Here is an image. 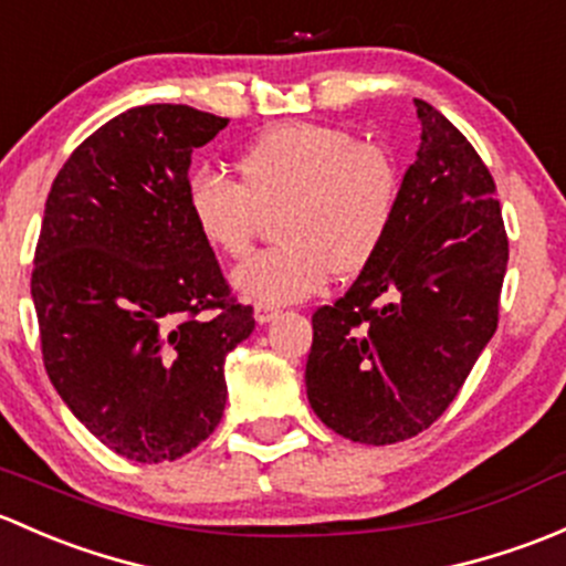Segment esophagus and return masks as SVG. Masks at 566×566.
<instances>
[{
	"mask_svg": "<svg viewBox=\"0 0 566 566\" xmlns=\"http://www.w3.org/2000/svg\"><path fill=\"white\" fill-rule=\"evenodd\" d=\"M277 307L275 305H264V302H259V305L253 307V316H255V322L259 324H270L272 318H277Z\"/></svg>",
	"mask_w": 566,
	"mask_h": 566,
	"instance_id": "esophagus-1",
	"label": "esophagus"
}]
</instances>
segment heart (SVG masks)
I'll use <instances>...</instances> for the list:
<instances>
[{
  "instance_id": "heart-1",
  "label": "heart",
  "mask_w": 566,
  "mask_h": 566,
  "mask_svg": "<svg viewBox=\"0 0 566 566\" xmlns=\"http://www.w3.org/2000/svg\"><path fill=\"white\" fill-rule=\"evenodd\" d=\"M240 182L198 171L185 185L193 231L214 253L240 259L259 231V209L277 207V242L242 261L231 283L242 296L285 305L337 275L373 264L392 234L400 171L376 144L322 122L266 127L237 155Z\"/></svg>"
}]
</instances>
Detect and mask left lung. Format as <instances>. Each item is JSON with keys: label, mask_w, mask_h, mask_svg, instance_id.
Returning <instances> with one entry per match:
<instances>
[{"label": "left lung", "mask_w": 566, "mask_h": 566, "mask_svg": "<svg viewBox=\"0 0 566 566\" xmlns=\"http://www.w3.org/2000/svg\"><path fill=\"white\" fill-rule=\"evenodd\" d=\"M413 106L422 133L392 234L335 305L313 313L307 400L357 444L406 441L447 411L496 332L510 259L485 163L444 114Z\"/></svg>", "instance_id": "left-lung-1"}]
</instances>
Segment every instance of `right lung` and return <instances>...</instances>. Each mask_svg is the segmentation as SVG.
<instances>
[{"label": "right lung", "instance_id": "add662e5", "mask_svg": "<svg viewBox=\"0 0 566 566\" xmlns=\"http://www.w3.org/2000/svg\"><path fill=\"white\" fill-rule=\"evenodd\" d=\"M226 125L171 103L125 111L45 201L32 272L45 370L73 417L138 463L188 455L218 428L226 357L255 329L185 207L190 155Z\"/></svg>", "mask_w": 566, "mask_h": 566}]
</instances>
